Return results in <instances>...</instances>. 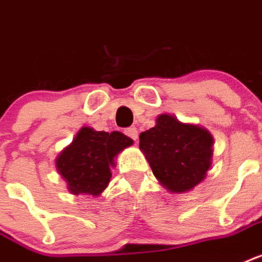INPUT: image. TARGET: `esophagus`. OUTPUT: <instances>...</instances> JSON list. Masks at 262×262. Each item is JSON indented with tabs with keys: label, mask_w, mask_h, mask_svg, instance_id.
Listing matches in <instances>:
<instances>
[{
	"label": "esophagus",
	"mask_w": 262,
	"mask_h": 262,
	"mask_svg": "<svg viewBox=\"0 0 262 262\" xmlns=\"http://www.w3.org/2000/svg\"><path fill=\"white\" fill-rule=\"evenodd\" d=\"M125 135H126L129 138H132L133 141H137L138 132L135 126H130V127H127V129H125Z\"/></svg>",
	"instance_id": "obj_1"
}]
</instances>
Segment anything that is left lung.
<instances>
[{
	"label": "left lung",
	"instance_id": "obj_1",
	"mask_svg": "<svg viewBox=\"0 0 262 262\" xmlns=\"http://www.w3.org/2000/svg\"><path fill=\"white\" fill-rule=\"evenodd\" d=\"M212 137L196 125L161 114L156 126L140 135L153 175L172 192H186L205 179L211 167Z\"/></svg>",
	"mask_w": 262,
	"mask_h": 262
}]
</instances>
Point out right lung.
<instances>
[{
    "mask_svg": "<svg viewBox=\"0 0 262 262\" xmlns=\"http://www.w3.org/2000/svg\"><path fill=\"white\" fill-rule=\"evenodd\" d=\"M133 144L121 132H95L82 127L71 145L59 155L56 168L75 195L89 193L98 196L112 178L113 159Z\"/></svg>",
    "mask_w": 262,
    "mask_h": 262,
    "instance_id": "right-lung-1",
    "label": "right lung"
}]
</instances>
